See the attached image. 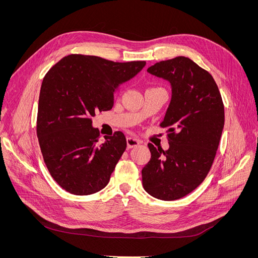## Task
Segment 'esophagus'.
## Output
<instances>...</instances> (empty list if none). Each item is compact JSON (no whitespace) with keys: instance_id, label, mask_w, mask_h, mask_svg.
Instances as JSON below:
<instances>
[{"instance_id":"obj_1","label":"esophagus","mask_w":258,"mask_h":258,"mask_svg":"<svg viewBox=\"0 0 258 258\" xmlns=\"http://www.w3.org/2000/svg\"><path fill=\"white\" fill-rule=\"evenodd\" d=\"M140 144H141V141H140V140H138V139H136V138H132V137L127 138V145H128V148L137 147V146H139Z\"/></svg>"}]
</instances>
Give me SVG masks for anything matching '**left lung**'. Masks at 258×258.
<instances>
[{"label":"left lung","mask_w":258,"mask_h":258,"mask_svg":"<svg viewBox=\"0 0 258 258\" xmlns=\"http://www.w3.org/2000/svg\"><path fill=\"white\" fill-rule=\"evenodd\" d=\"M147 72L171 85V101L160 126L168 129L169 148L148 143L151 160L142 170L144 189L171 201L191 192L212 167L225 122L224 104L209 72L186 57L160 61Z\"/></svg>","instance_id":"8db88e82"}]
</instances>
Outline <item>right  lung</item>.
<instances>
[{"instance_id":"obj_1","label":"right lung","mask_w":258,"mask_h":258,"mask_svg":"<svg viewBox=\"0 0 258 258\" xmlns=\"http://www.w3.org/2000/svg\"><path fill=\"white\" fill-rule=\"evenodd\" d=\"M145 64L70 54L45 75L36 134L46 167L67 191L86 196L110 182L127 147L126 137L117 131L99 143L100 131L92 127L91 118L97 111H110L117 89Z\"/></svg>"}]
</instances>
